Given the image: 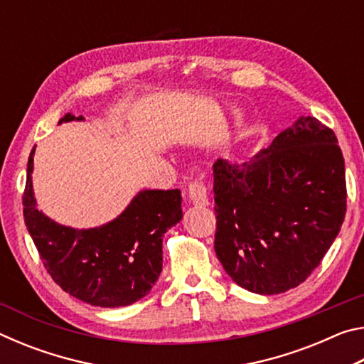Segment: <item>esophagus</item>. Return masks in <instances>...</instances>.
<instances>
[{
  "mask_svg": "<svg viewBox=\"0 0 364 364\" xmlns=\"http://www.w3.org/2000/svg\"><path fill=\"white\" fill-rule=\"evenodd\" d=\"M188 194L189 199L193 200V204L196 205H208V196H207V188L204 183L196 181L191 183L188 186Z\"/></svg>",
  "mask_w": 364,
  "mask_h": 364,
  "instance_id": "obj_1",
  "label": "esophagus"
}]
</instances>
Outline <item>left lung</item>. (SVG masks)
I'll return each instance as SVG.
<instances>
[{
    "label": "left lung",
    "instance_id": "1",
    "mask_svg": "<svg viewBox=\"0 0 364 364\" xmlns=\"http://www.w3.org/2000/svg\"><path fill=\"white\" fill-rule=\"evenodd\" d=\"M215 252L231 279L273 295L304 282L347 210L345 164L334 132L300 117L241 165L213 164Z\"/></svg>",
    "mask_w": 364,
    "mask_h": 364
}]
</instances>
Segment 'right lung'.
Segmentation results:
<instances>
[{"label": "right lung", "mask_w": 364, "mask_h": 364, "mask_svg": "<svg viewBox=\"0 0 364 364\" xmlns=\"http://www.w3.org/2000/svg\"><path fill=\"white\" fill-rule=\"evenodd\" d=\"M83 120L65 114L63 122ZM33 154L27 164L23 218L43 264L63 291L86 304L115 308L149 294L162 271V237L180 223V189H146L115 220L91 230H73L36 208Z\"/></svg>", "instance_id": "obj_1"}]
</instances>
